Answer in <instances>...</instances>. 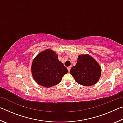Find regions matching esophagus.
<instances>
[{
	"label": "esophagus",
	"mask_w": 123,
	"mask_h": 123,
	"mask_svg": "<svg viewBox=\"0 0 123 123\" xmlns=\"http://www.w3.org/2000/svg\"><path fill=\"white\" fill-rule=\"evenodd\" d=\"M71 68H72V66L68 67H67V69H68V72H70V69H71Z\"/></svg>",
	"instance_id": "esophagus-1"
}]
</instances>
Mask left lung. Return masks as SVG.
I'll return each mask as SVG.
<instances>
[{
	"mask_svg": "<svg viewBox=\"0 0 123 123\" xmlns=\"http://www.w3.org/2000/svg\"><path fill=\"white\" fill-rule=\"evenodd\" d=\"M101 67L92 57L88 55L78 56L76 66H73L70 73L78 84L90 86L98 81L101 75Z\"/></svg>",
	"mask_w": 123,
	"mask_h": 123,
	"instance_id": "1",
	"label": "left lung"
}]
</instances>
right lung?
Instances as JSON below:
<instances>
[{"label":"right lung","mask_w":123,"mask_h":123,"mask_svg":"<svg viewBox=\"0 0 123 123\" xmlns=\"http://www.w3.org/2000/svg\"><path fill=\"white\" fill-rule=\"evenodd\" d=\"M33 78L37 84L48 88L59 84L68 70L58 59L55 52L50 49L41 52L31 66Z\"/></svg>","instance_id":"obj_1"}]
</instances>
